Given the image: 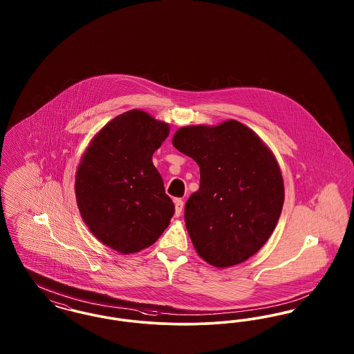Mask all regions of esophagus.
<instances>
[{"label":"esophagus","mask_w":354,"mask_h":354,"mask_svg":"<svg viewBox=\"0 0 354 354\" xmlns=\"http://www.w3.org/2000/svg\"><path fill=\"white\" fill-rule=\"evenodd\" d=\"M183 207H185V203L182 199H175V215L176 216H180V214L183 211Z\"/></svg>","instance_id":"1"}]
</instances>
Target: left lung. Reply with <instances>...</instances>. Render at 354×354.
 I'll return each instance as SVG.
<instances>
[{
    "label": "left lung",
    "mask_w": 354,
    "mask_h": 354,
    "mask_svg": "<svg viewBox=\"0 0 354 354\" xmlns=\"http://www.w3.org/2000/svg\"><path fill=\"white\" fill-rule=\"evenodd\" d=\"M172 145L201 169V187L185 208L195 251L216 268L248 260L267 243L283 209L284 182L276 156L235 119L180 127Z\"/></svg>",
    "instance_id": "left-lung-1"
}]
</instances>
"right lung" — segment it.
I'll use <instances>...</instances> for the list:
<instances>
[{
	"mask_svg": "<svg viewBox=\"0 0 354 354\" xmlns=\"http://www.w3.org/2000/svg\"><path fill=\"white\" fill-rule=\"evenodd\" d=\"M169 134V123L126 111L94 135L78 165L75 198L84 224L122 254L149 248L175 212L152 163Z\"/></svg>",
	"mask_w": 354,
	"mask_h": 354,
	"instance_id": "1",
	"label": "right lung"
}]
</instances>
